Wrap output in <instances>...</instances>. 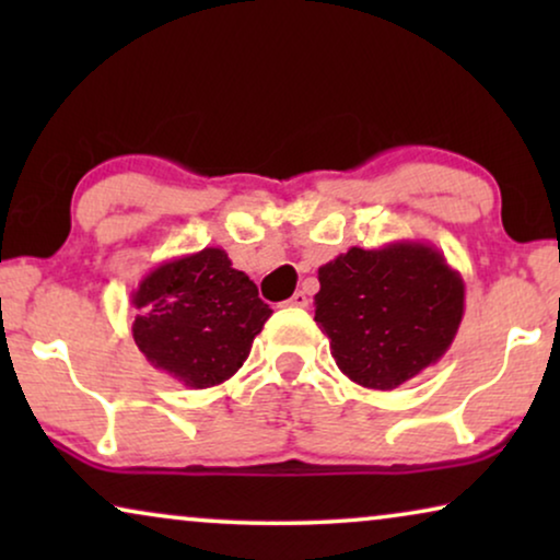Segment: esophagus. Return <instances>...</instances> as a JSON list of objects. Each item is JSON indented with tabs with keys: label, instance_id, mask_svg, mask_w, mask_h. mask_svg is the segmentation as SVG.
<instances>
[{
	"label": "esophagus",
	"instance_id": "34e87169",
	"mask_svg": "<svg viewBox=\"0 0 560 560\" xmlns=\"http://www.w3.org/2000/svg\"><path fill=\"white\" fill-rule=\"evenodd\" d=\"M308 303H311V298L305 290H298V293L290 298V305H295V308H308Z\"/></svg>",
	"mask_w": 560,
	"mask_h": 560
}]
</instances>
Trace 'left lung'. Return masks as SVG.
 Here are the masks:
<instances>
[{
  "mask_svg": "<svg viewBox=\"0 0 560 560\" xmlns=\"http://www.w3.org/2000/svg\"><path fill=\"white\" fill-rule=\"evenodd\" d=\"M316 324L357 385L395 389L446 354L464 318L462 272L428 242L351 247L318 267Z\"/></svg>",
  "mask_w": 560,
  "mask_h": 560,
  "instance_id": "1",
  "label": "left lung"
}]
</instances>
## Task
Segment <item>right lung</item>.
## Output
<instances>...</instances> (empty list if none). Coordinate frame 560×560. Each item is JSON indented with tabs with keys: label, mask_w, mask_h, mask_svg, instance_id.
<instances>
[{
	"label": "right lung",
	"mask_w": 560,
	"mask_h": 560,
	"mask_svg": "<svg viewBox=\"0 0 560 560\" xmlns=\"http://www.w3.org/2000/svg\"><path fill=\"white\" fill-rule=\"evenodd\" d=\"M132 305L137 349L188 389L217 387L234 377L272 316L255 282L234 270L221 247L152 267L132 290Z\"/></svg>",
	"instance_id": "add662e5"
}]
</instances>
